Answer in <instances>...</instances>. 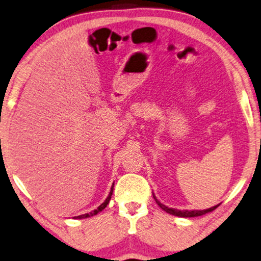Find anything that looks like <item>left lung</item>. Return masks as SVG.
Instances as JSON below:
<instances>
[{"mask_svg":"<svg viewBox=\"0 0 261 261\" xmlns=\"http://www.w3.org/2000/svg\"><path fill=\"white\" fill-rule=\"evenodd\" d=\"M154 199L156 200V203L159 204V206L161 207L162 210H164L166 212H168V214L170 215H174V216H177V217H184V218H189V217H198V216H203L207 214V212H211L214 211L216 207L219 206L218 205H215L210 207V209H206V210H192V211H189V210H177V209H172V207H168L166 205H163V204L161 202H159L158 199H156V197L154 196Z\"/></svg>","mask_w":261,"mask_h":261,"instance_id":"obj_1","label":"left lung"}]
</instances>
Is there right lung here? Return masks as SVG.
<instances>
[{
  "label": "right lung",
  "mask_w": 261,
  "mask_h": 261,
  "mask_svg": "<svg viewBox=\"0 0 261 261\" xmlns=\"http://www.w3.org/2000/svg\"><path fill=\"white\" fill-rule=\"evenodd\" d=\"M113 187H114V183H113V186H112V188H111V191H110V195H108V197L105 199V202H103L101 205L100 206H98L97 209L95 210H93L92 212H90V214H85V215H80V216H77V217H74V218H77V219H82V218H89V217H92V216H95L97 214H99L100 211H102L103 209H105V207L107 206V204L110 203V200H111V197H112V194H113Z\"/></svg>",
  "instance_id": "right-lung-1"
}]
</instances>
